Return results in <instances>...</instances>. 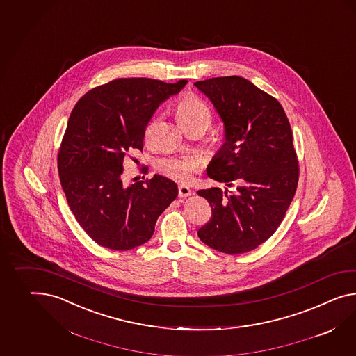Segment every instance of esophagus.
<instances>
[{"mask_svg": "<svg viewBox=\"0 0 356 356\" xmlns=\"http://www.w3.org/2000/svg\"><path fill=\"white\" fill-rule=\"evenodd\" d=\"M192 191L190 190V187L187 186H179L178 187V196L179 197H187V196H191Z\"/></svg>", "mask_w": 356, "mask_h": 356, "instance_id": "1", "label": "esophagus"}]
</instances>
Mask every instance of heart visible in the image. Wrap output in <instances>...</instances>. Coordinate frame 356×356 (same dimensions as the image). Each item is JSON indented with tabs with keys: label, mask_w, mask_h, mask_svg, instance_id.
Returning a JSON list of instances; mask_svg holds the SVG:
<instances>
[{
	"label": "heart",
	"mask_w": 356,
	"mask_h": 356,
	"mask_svg": "<svg viewBox=\"0 0 356 356\" xmlns=\"http://www.w3.org/2000/svg\"><path fill=\"white\" fill-rule=\"evenodd\" d=\"M175 116L179 125L184 130L199 127L205 129L209 127L211 121V112L209 107L201 101L199 97L190 94L177 104ZM157 119L149 120L145 128V140L151 143L155 133ZM156 170L175 182L186 183L191 179L192 175L200 170L199 159L195 156H166L159 159L155 163Z\"/></svg>",
	"instance_id": "obj_1"
}]
</instances>
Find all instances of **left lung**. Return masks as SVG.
<instances>
[{
  "instance_id": "left-lung-1",
  "label": "left lung",
  "mask_w": 356,
  "mask_h": 356,
  "mask_svg": "<svg viewBox=\"0 0 356 356\" xmlns=\"http://www.w3.org/2000/svg\"><path fill=\"white\" fill-rule=\"evenodd\" d=\"M193 85L214 104L226 130L208 175L236 188L231 195L218 187L197 191L211 208L197 235L222 253H246L274 235L297 190L291 124L277 99L246 79L214 77Z\"/></svg>"
}]
</instances>
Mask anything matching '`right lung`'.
I'll use <instances>...</instances> for the list:
<instances>
[{"instance_id": "add662e5", "label": "right lung", "mask_w": 356, "mask_h": 356, "mask_svg": "<svg viewBox=\"0 0 356 356\" xmlns=\"http://www.w3.org/2000/svg\"><path fill=\"white\" fill-rule=\"evenodd\" d=\"M186 82L118 79L76 103L59 147L58 172L70 209L97 244L119 252L145 244L177 197V184L163 175L125 187L121 174L129 152L143 149L145 128L159 104Z\"/></svg>"}]
</instances>
